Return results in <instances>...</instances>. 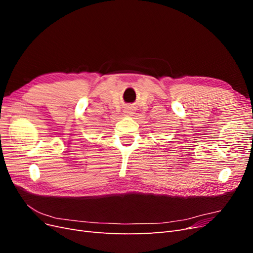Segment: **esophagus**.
I'll list each match as a JSON object with an SVG mask.
<instances>
[{
    "instance_id": "obj_1",
    "label": "esophagus",
    "mask_w": 253,
    "mask_h": 253,
    "mask_svg": "<svg viewBox=\"0 0 253 253\" xmlns=\"http://www.w3.org/2000/svg\"><path fill=\"white\" fill-rule=\"evenodd\" d=\"M124 112H125V114L126 115V116H131V115H133V114H134L133 109H132V108H129V106H128V108H126Z\"/></svg>"
}]
</instances>
